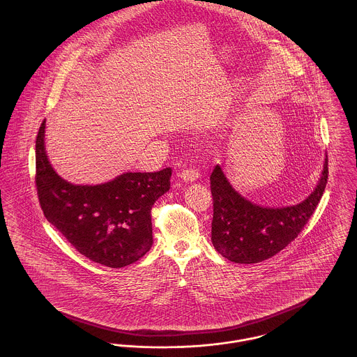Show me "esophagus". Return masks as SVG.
Wrapping results in <instances>:
<instances>
[{
	"mask_svg": "<svg viewBox=\"0 0 357 357\" xmlns=\"http://www.w3.org/2000/svg\"><path fill=\"white\" fill-rule=\"evenodd\" d=\"M185 182H194V181H197L198 178H199V171L197 170V169H194V167H187L185 170L181 172V175H179Z\"/></svg>",
	"mask_w": 357,
	"mask_h": 357,
	"instance_id": "1",
	"label": "esophagus"
}]
</instances>
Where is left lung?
<instances>
[{
	"instance_id": "obj_1",
	"label": "left lung",
	"mask_w": 357,
	"mask_h": 357,
	"mask_svg": "<svg viewBox=\"0 0 357 357\" xmlns=\"http://www.w3.org/2000/svg\"><path fill=\"white\" fill-rule=\"evenodd\" d=\"M326 181L328 156L319 185L304 202L269 208L241 197L217 166L210 175L214 211L211 241L215 250L237 264H255L277 255L303 231L323 197Z\"/></svg>"
}]
</instances>
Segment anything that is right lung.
Masks as SVG:
<instances>
[{"label":"right lung","mask_w":357,"mask_h":357,"mask_svg":"<svg viewBox=\"0 0 357 357\" xmlns=\"http://www.w3.org/2000/svg\"><path fill=\"white\" fill-rule=\"evenodd\" d=\"M45 120L36 137L38 202L45 218L86 258L108 268L136 262L153 245L151 208L170 188L171 167L127 172L96 186H76L60 178L44 147Z\"/></svg>","instance_id":"add662e5"}]
</instances>
